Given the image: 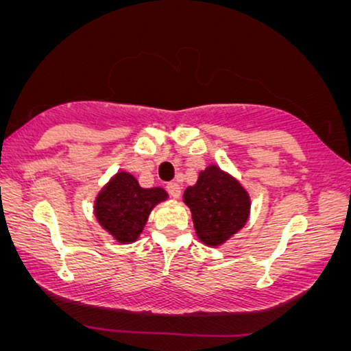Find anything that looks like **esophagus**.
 Segmentation results:
<instances>
[{
    "mask_svg": "<svg viewBox=\"0 0 351 351\" xmlns=\"http://www.w3.org/2000/svg\"><path fill=\"white\" fill-rule=\"evenodd\" d=\"M166 190H167V193L172 196V198H180L182 186L179 184H176V182H171V184H167Z\"/></svg>",
    "mask_w": 351,
    "mask_h": 351,
    "instance_id": "1",
    "label": "esophagus"
}]
</instances>
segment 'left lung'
Wrapping results in <instances>:
<instances>
[{
  "label": "left lung",
  "mask_w": 351,
  "mask_h": 351,
  "mask_svg": "<svg viewBox=\"0 0 351 351\" xmlns=\"http://www.w3.org/2000/svg\"><path fill=\"white\" fill-rule=\"evenodd\" d=\"M184 203L191 210L196 237L210 247L222 246L238 233L251 213L246 189L215 165L199 172L196 184L184 191Z\"/></svg>",
  "instance_id": "obj_1"
}]
</instances>
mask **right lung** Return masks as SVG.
Segmentation results:
<instances>
[{
  "instance_id": "right-lung-1",
  "label": "right lung",
  "mask_w": 351,
  "mask_h": 351,
  "mask_svg": "<svg viewBox=\"0 0 351 351\" xmlns=\"http://www.w3.org/2000/svg\"><path fill=\"white\" fill-rule=\"evenodd\" d=\"M169 198L160 186L142 189L132 174L119 171L99 191L94 214L105 232L121 244L137 241L152 209Z\"/></svg>"
}]
</instances>
